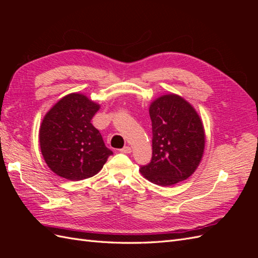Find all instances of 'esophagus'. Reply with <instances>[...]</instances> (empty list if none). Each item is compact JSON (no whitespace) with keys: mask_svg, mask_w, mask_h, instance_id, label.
<instances>
[{"mask_svg":"<svg viewBox=\"0 0 258 258\" xmlns=\"http://www.w3.org/2000/svg\"><path fill=\"white\" fill-rule=\"evenodd\" d=\"M119 152H120V153H123V154H130V153H131V147L124 146L123 148H121V150H120Z\"/></svg>","mask_w":258,"mask_h":258,"instance_id":"obj_1","label":"esophagus"}]
</instances>
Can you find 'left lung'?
I'll use <instances>...</instances> for the list:
<instances>
[{"mask_svg":"<svg viewBox=\"0 0 258 258\" xmlns=\"http://www.w3.org/2000/svg\"><path fill=\"white\" fill-rule=\"evenodd\" d=\"M153 156L140 168L148 181L171 186L188 178L204 156L206 135L196 110L174 93L163 95L150 106Z\"/></svg>","mask_w":258,"mask_h":258,"instance_id":"1","label":"left lung"}]
</instances>
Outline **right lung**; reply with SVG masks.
Instances as JSON below:
<instances>
[{"label": "right lung", "instance_id": "right-lung-1", "mask_svg": "<svg viewBox=\"0 0 258 258\" xmlns=\"http://www.w3.org/2000/svg\"><path fill=\"white\" fill-rule=\"evenodd\" d=\"M100 105L82 93H70L45 115L40 127V146L52 172L81 181L96 175L113 152L91 119Z\"/></svg>", "mask_w": 258, "mask_h": 258}]
</instances>
